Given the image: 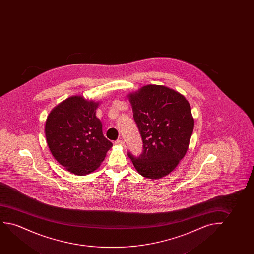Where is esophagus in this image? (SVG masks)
Returning a JSON list of instances; mask_svg holds the SVG:
<instances>
[{
  "label": "esophagus",
  "mask_w": 254,
  "mask_h": 254,
  "mask_svg": "<svg viewBox=\"0 0 254 254\" xmlns=\"http://www.w3.org/2000/svg\"><path fill=\"white\" fill-rule=\"evenodd\" d=\"M115 144L118 145V146H123V147L126 146L125 142H124L122 139H117V140L115 141Z\"/></svg>",
  "instance_id": "obj_1"
}]
</instances>
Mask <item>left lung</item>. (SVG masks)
<instances>
[{"mask_svg":"<svg viewBox=\"0 0 254 254\" xmlns=\"http://www.w3.org/2000/svg\"><path fill=\"white\" fill-rule=\"evenodd\" d=\"M142 138V154L128 153L143 177L161 179L176 168L188 152L194 127L184 95L163 85H146L127 95Z\"/></svg>","mask_w":254,"mask_h":254,"instance_id":"8db88e82","label":"left lung"}]
</instances>
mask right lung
Returning <instances> with one entry per match:
<instances>
[{"label": "right lung", "mask_w": 254, "mask_h": 254, "mask_svg": "<svg viewBox=\"0 0 254 254\" xmlns=\"http://www.w3.org/2000/svg\"><path fill=\"white\" fill-rule=\"evenodd\" d=\"M98 101L81 95L67 98L46 120L45 135L53 156L66 171L87 175L101 166L113 144L96 117Z\"/></svg>", "instance_id": "obj_1"}]
</instances>
